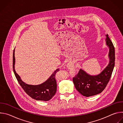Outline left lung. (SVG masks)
<instances>
[{
	"mask_svg": "<svg viewBox=\"0 0 123 123\" xmlns=\"http://www.w3.org/2000/svg\"><path fill=\"white\" fill-rule=\"evenodd\" d=\"M106 37V45L109 48L108 65L99 74L94 75L88 74L81 68L73 78L76 89L84 96L90 97L102 92L111 77L115 65V49L108 34Z\"/></svg>",
	"mask_w": 123,
	"mask_h": 123,
	"instance_id": "1",
	"label": "left lung"
}]
</instances>
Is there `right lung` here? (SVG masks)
<instances>
[{
  "mask_svg": "<svg viewBox=\"0 0 123 123\" xmlns=\"http://www.w3.org/2000/svg\"><path fill=\"white\" fill-rule=\"evenodd\" d=\"M15 60L14 49L12 62L13 72L17 81L26 93L32 99L36 100L47 101L50 100L55 95L56 92L57 84L55 75L56 73L59 71V69H56L49 78L44 83L37 85H29L24 82L20 76L16 73L14 68Z\"/></svg>",
  "mask_w": 123,
  "mask_h": 123,
  "instance_id": "1",
  "label": "right lung"
}]
</instances>
